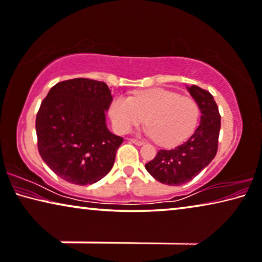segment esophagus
Here are the masks:
<instances>
[{"mask_svg": "<svg viewBox=\"0 0 262 262\" xmlns=\"http://www.w3.org/2000/svg\"><path fill=\"white\" fill-rule=\"evenodd\" d=\"M132 143L136 144V145H143L144 144V140H140V139H136V138H131L130 139Z\"/></svg>", "mask_w": 262, "mask_h": 262, "instance_id": "obj_1", "label": "esophagus"}]
</instances>
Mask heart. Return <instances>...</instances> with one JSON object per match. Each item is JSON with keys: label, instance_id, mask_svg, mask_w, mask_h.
I'll return each instance as SVG.
<instances>
[{"label": "heart", "instance_id": "obj_1", "mask_svg": "<svg viewBox=\"0 0 262 262\" xmlns=\"http://www.w3.org/2000/svg\"><path fill=\"white\" fill-rule=\"evenodd\" d=\"M115 127L125 134L146 120L145 134L164 146L186 140L198 125L200 107L195 99L163 89L138 91L134 97L115 98L110 107ZM147 118L145 119L144 117Z\"/></svg>", "mask_w": 262, "mask_h": 262}]
</instances>
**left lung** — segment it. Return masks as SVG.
<instances>
[{"instance_id": "obj_1", "label": "left lung", "mask_w": 262, "mask_h": 262, "mask_svg": "<svg viewBox=\"0 0 262 262\" xmlns=\"http://www.w3.org/2000/svg\"><path fill=\"white\" fill-rule=\"evenodd\" d=\"M187 90L199 104V126L186 142L171 150H159L145 168L158 182L166 185L186 184L210 164L218 151L220 114L213 96L196 85Z\"/></svg>"}]
</instances>
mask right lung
Wrapping results in <instances>:
<instances>
[{"mask_svg": "<svg viewBox=\"0 0 262 262\" xmlns=\"http://www.w3.org/2000/svg\"><path fill=\"white\" fill-rule=\"evenodd\" d=\"M111 102L106 84L89 78L59 82L42 100L36 116L38 152L59 178L84 186L111 171L124 140L105 124Z\"/></svg>", "mask_w": 262, "mask_h": 262, "instance_id": "add662e5", "label": "right lung"}]
</instances>
